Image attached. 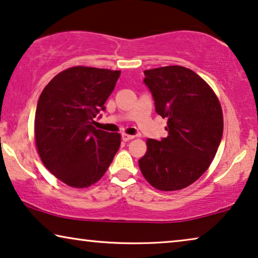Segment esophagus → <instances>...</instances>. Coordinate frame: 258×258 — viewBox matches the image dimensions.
<instances>
[{
	"label": "esophagus",
	"instance_id": "1",
	"mask_svg": "<svg viewBox=\"0 0 258 258\" xmlns=\"http://www.w3.org/2000/svg\"><path fill=\"white\" fill-rule=\"evenodd\" d=\"M133 139H134V136H132V135L122 134V141H123V142H129V141H132Z\"/></svg>",
	"mask_w": 258,
	"mask_h": 258
}]
</instances>
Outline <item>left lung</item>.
Returning <instances> with one entry per match:
<instances>
[{
  "label": "left lung",
  "mask_w": 258,
  "mask_h": 258,
  "mask_svg": "<svg viewBox=\"0 0 258 258\" xmlns=\"http://www.w3.org/2000/svg\"><path fill=\"white\" fill-rule=\"evenodd\" d=\"M143 82L155 110L168 119V136L147 141L140 169L154 188L183 189L206 172L217 153L223 135L221 104L206 81L184 67L144 70Z\"/></svg>",
  "instance_id": "obj_1"
}]
</instances>
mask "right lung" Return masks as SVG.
Here are the masks:
<instances>
[{
    "instance_id": "obj_1",
    "label": "right lung",
    "mask_w": 258,
    "mask_h": 258,
    "mask_svg": "<svg viewBox=\"0 0 258 258\" xmlns=\"http://www.w3.org/2000/svg\"><path fill=\"white\" fill-rule=\"evenodd\" d=\"M118 70L73 67L49 82L35 112V140L41 160L55 177L74 188L96 183L117 153L121 136L97 130Z\"/></svg>"
}]
</instances>
